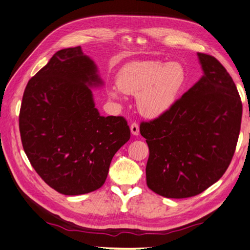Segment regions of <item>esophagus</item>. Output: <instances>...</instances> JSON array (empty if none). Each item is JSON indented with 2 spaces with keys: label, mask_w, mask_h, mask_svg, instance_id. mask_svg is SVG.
Wrapping results in <instances>:
<instances>
[{
  "label": "esophagus",
  "mask_w": 250,
  "mask_h": 250,
  "mask_svg": "<svg viewBox=\"0 0 250 250\" xmlns=\"http://www.w3.org/2000/svg\"><path fill=\"white\" fill-rule=\"evenodd\" d=\"M131 132H132V134L133 135H138L139 134V125H138V124L137 123H132L131 124Z\"/></svg>",
  "instance_id": "1"
}]
</instances>
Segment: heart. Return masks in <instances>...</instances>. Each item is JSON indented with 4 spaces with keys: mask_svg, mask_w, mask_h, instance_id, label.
Masks as SVG:
<instances>
[{
    "mask_svg": "<svg viewBox=\"0 0 250 250\" xmlns=\"http://www.w3.org/2000/svg\"><path fill=\"white\" fill-rule=\"evenodd\" d=\"M187 85L185 68L178 62H133L121 68L117 75L118 88L125 94L136 95L139 112L147 117H158L169 111ZM119 90L111 88L109 96L119 98Z\"/></svg>",
    "mask_w": 250,
    "mask_h": 250,
    "instance_id": "b5f03b06",
    "label": "heart"
}]
</instances>
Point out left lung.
<instances>
[{
  "label": "left lung",
  "mask_w": 250,
  "mask_h": 250,
  "mask_svg": "<svg viewBox=\"0 0 250 250\" xmlns=\"http://www.w3.org/2000/svg\"><path fill=\"white\" fill-rule=\"evenodd\" d=\"M198 56L204 77L169 111L139 125L149 147L147 185L166 198L199 195L218 181L240 135L243 105L233 80L215 57Z\"/></svg>",
  "instance_id": "1"
}]
</instances>
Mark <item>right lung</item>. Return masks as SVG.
Instances as JSON below:
<instances>
[{
    "instance_id": "right-lung-1",
    "label": "right lung",
    "mask_w": 250,
    "mask_h": 250,
    "mask_svg": "<svg viewBox=\"0 0 250 250\" xmlns=\"http://www.w3.org/2000/svg\"><path fill=\"white\" fill-rule=\"evenodd\" d=\"M81 46L57 51L28 81L19 129L31 165L63 195L100 188L115 153L131 137L123 116H101L88 85L101 83Z\"/></svg>"
}]
</instances>
